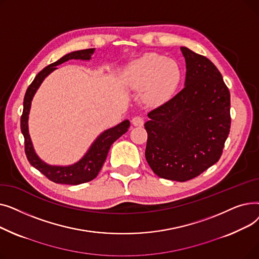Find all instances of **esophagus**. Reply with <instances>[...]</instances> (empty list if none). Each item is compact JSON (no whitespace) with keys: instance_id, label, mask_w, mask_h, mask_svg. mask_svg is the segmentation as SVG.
<instances>
[{"instance_id":"1","label":"esophagus","mask_w":259,"mask_h":259,"mask_svg":"<svg viewBox=\"0 0 259 259\" xmlns=\"http://www.w3.org/2000/svg\"><path fill=\"white\" fill-rule=\"evenodd\" d=\"M131 121H132V125L137 127H141L144 125V118L142 116H134Z\"/></svg>"}]
</instances>
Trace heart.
Here are the masks:
<instances>
[{"label": "heart", "mask_w": 259, "mask_h": 259, "mask_svg": "<svg viewBox=\"0 0 259 259\" xmlns=\"http://www.w3.org/2000/svg\"><path fill=\"white\" fill-rule=\"evenodd\" d=\"M180 68L173 60L156 53H146L129 63L122 70L125 84L134 90H144V99L155 105L167 101L180 81Z\"/></svg>", "instance_id": "heart-1"}]
</instances>
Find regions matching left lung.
I'll list each match as a JSON object with an SVG mask.
<instances>
[{"instance_id":"8db88e82","label":"left lung","mask_w":259,"mask_h":259,"mask_svg":"<svg viewBox=\"0 0 259 259\" xmlns=\"http://www.w3.org/2000/svg\"><path fill=\"white\" fill-rule=\"evenodd\" d=\"M185 87L148 113L146 159L161 179L186 182L222 156L231 126L230 92L215 65L187 47Z\"/></svg>"}]
</instances>
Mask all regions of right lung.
I'll return each instance as SVG.
<instances>
[{"label":"right lung","instance_id":"right-lung-1","mask_svg":"<svg viewBox=\"0 0 259 259\" xmlns=\"http://www.w3.org/2000/svg\"><path fill=\"white\" fill-rule=\"evenodd\" d=\"M94 51V48H90L65 54L59 61L48 65L42 71L38 72L30 86L27 88L25 93L23 103V114L21 116V131L25 139V153L27 158H28V161L30 162V165L38 170L40 173H43L48 180L53 183L65 185H79L90 182L97 178L104 165L111 145L117 139H119L122 134H125L130 126V121L128 119H125L119 122L118 125L105 130L91 144L85 155L78 161L69 166L49 165L40 159L35 153L28 130L29 112L31 108V102L33 100L35 92L39 88L40 84L43 83V80L52 71L58 69L57 66L69 60L89 61L91 60Z\"/></svg>","mask_w":259,"mask_h":259}]
</instances>
